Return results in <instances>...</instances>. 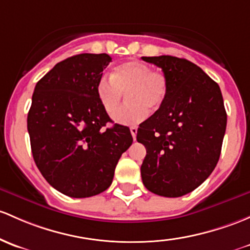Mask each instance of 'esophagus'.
<instances>
[{
  "instance_id": "obj_1",
  "label": "esophagus",
  "mask_w": 250,
  "mask_h": 250,
  "mask_svg": "<svg viewBox=\"0 0 250 250\" xmlns=\"http://www.w3.org/2000/svg\"><path fill=\"white\" fill-rule=\"evenodd\" d=\"M130 133H132V136H133V139L134 140H135V138H136V133H138V128L136 127H130Z\"/></svg>"
}]
</instances>
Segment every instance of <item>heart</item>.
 <instances>
[{"instance_id": "b5f03b06", "label": "heart", "mask_w": 250, "mask_h": 250, "mask_svg": "<svg viewBox=\"0 0 250 250\" xmlns=\"http://www.w3.org/2000/svg\"><path fill=\"white\" fill-rule=\"evenodd\" d=\"M169 83L164 73L152 70L141 61H127L116 65L110 79L103 77L97 85V94L104 110L114 116L127 94L128 104L115 120L122 125H135L157 111L167 98Z\"/></svg>"}]
</instances>
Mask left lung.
I'll return each mask as SVG.
<instances>
[{"label":"left lung","mask_w":250,"mask_h":250,"mask_svg":"<svg viewBox=\"0 0 250 250\" xmlns=\"http://www.w3.org/2000/svg\"><path fill=\"white\" fill-rule=\"evenodd\" d=\"M141 59L162 68L169 83L164 105L138 128L136 140L146 147L141 178L152 193L178 198L198 188L219 160L224 101L218 83L188 60Z\"/></svg>","instance_id":"8db88e82"}]
</instances>
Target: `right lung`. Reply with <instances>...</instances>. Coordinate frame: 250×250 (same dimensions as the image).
Masks as SVG:
<instances>
[{
	"mask_svg": "<svg viewBox=\"0 0 250 250\" xmlns=\"http://www.w3.org/2000/svg\"><path fill=\"white\" fill-rule=\"evenodd\" d=\"M107 54H80L57 63L37 83L27 130L37 167L60 193L90 198L110 187L132 145L129 128L111 122L97 94Z\"/></svg>",
	"mask_w": 250,
	"mask_h": 250,
	"instance_id": "add662e5",
	"label": "right lung"
}]
</instances>
